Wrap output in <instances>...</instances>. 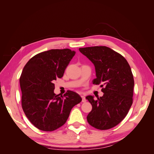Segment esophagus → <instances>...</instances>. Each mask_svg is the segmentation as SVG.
<instances>
[{
    "mask_svg": "<svg viewBox=\"0 0 154 154\" xmlns=\"http://www.w3.org/2000/svg\"><path fill=\"white\" fill-rule=\"evenodd\" d=\"M81 98H82V102H83V103H85V102H86V99H85V96H83V95H82L81 96Z\"/></svg>",
    "mask_w": 154,
    "mask_h": 154,
    "instance_id": "esophagus-1",
    "label": "esophagus"
}]
</instances>
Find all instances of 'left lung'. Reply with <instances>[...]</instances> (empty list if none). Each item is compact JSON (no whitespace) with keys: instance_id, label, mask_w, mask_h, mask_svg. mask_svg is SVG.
Here are the masks:
<instances>
[{"instance_id":"obj_1","label":"left lung","mask_w":154,"mask_h":154,"mask_svg":"<svg viewBox=\"0 0 154 154\" xmlns=\"http://www.w3.org/2000/svg\"><path fill=\"white\" fill-rule=\"evenodd\" d=\"M79 50L95 67L93 84L103 87V96L97 100L93 96L86 97L92 105L88 122L99 130L112 128L126 117L132 104L134 81L131 68L122 55L106 46Z\"/></svg>"}]
</instances>
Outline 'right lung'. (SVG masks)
I'll list each match as a JSON object with an SVG mask.
<instances>
[{"label": "right lung", "mask_w": 154, "mask_h": 154, "mask_svg": "<svg viewBox=\"0 0 154 154\" xmlns=\"http://www.w3.org/2000/svg\"><path fill=\"white\" fill-rule=\"evenodd\" d=\"M75 54L69 49L50 50L34 55L20 77L22 107L33 125L43 131H54L66 122L71 110L82 99L67 91L63 96L54 92V81L63 77Z\"/></svg>", "instance_id": "1"}]
</instances>
